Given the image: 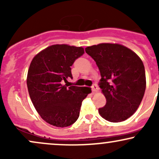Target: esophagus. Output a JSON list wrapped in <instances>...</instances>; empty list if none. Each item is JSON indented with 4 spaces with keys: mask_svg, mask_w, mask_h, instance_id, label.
Listing matches in <instances>:
<instances>
[{
    "mask_svg": "<svg viewBox=\"0 0 159 159\" xmlns=\"http://www.w3.org/2000/svg\"><path fill=\"white\" fill-rule=\"evenodd\" d=\"M91 88H92V91L93 93L96 92V91L98 90V85L96 84H94L92 85V87H91Z\"/></svg>",
    "mask_w": 159,
    "mask_h": 159,
    "instance_id": "34e87169",
    "label": "esophagus"
}]
</instances>
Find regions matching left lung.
<instances>
[{
    "mask_svg": "<svg viewBox=\"0 0 159 159\" xmlns=\"http://www.w3.org/2000/svg\"><path fill=\"white\" fill-rule=\"evenodd\" d=\"M85 52L96 61L101 74L98 85L107 102L98 108L99 114L112 123L127 120L138 108L145 93L143 62L119 44L101 43L87 47Z\"/></svg>",
    "mask_w": 159,
    "mask_h": 159,
    "instance_id": "1",
    "label": "left lung"
}]
</instances>
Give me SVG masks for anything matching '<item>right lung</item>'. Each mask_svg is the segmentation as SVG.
I'll use <instances>...</instances> for the list:
<instances>
[{
	"mask_svg": "<svg viewBox=\"0 0 159 159\" xmlns=\"http://www.w3.org/2000/svg\"><path fill=\"white\" fill-rule=\"evenodd\" d=\"M82 47L54 45L34 57L27 72L29 95L36 111L45 122L56 127L75 123L83 100L90 93L89 87L68 86L72 78L71 66L82 56Z\"/></svg>",
	"mask_w": 159,
	"mask_h": 159,
	"instance_id": "obj_1",
	"label": "right lung"
}]
</instances>
